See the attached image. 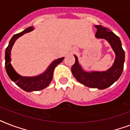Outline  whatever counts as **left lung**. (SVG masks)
Wrapping results in <instances>:
<instances>
[{
  "label": "left lung",
  "instance_id": "1",
  "mask_svg": "<svg viewBox=\"0 0 130 130\" xmlns=\"http://www.w3.org/2000/svg\"><path fill=\"white\" fill-rule=\"evenodd\" d=\"M97 29L95 36L97 38L106 40L115 53V59L113 65L105 71L87 72L79 65L77 57L74 55L75 62L71 67V72L75 78L86 86L103 90L111 86L121 76L125 61V52L121 46V40L109 28L95 25Z\"/></svg>",
  "mask_w": 130,
  "mask_h": 130
}]
</instances>
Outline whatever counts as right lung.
I'll use <instances>...</instances> for the list:
<instances>
[{
	"instance_id": "right-lung-1",
	"label": "right lung",
	"mask_w": 130,
	"mask_h": 130,
	"mask_svg": "<svg viewBox=\"0 0 130 130\" xmlns=\"http://www.w3.org/2000/svg\"><path fill=\"white\" fill-rule=\"evenodd\" d=\"M34 29L33 26L27 27L20 33L17 34L13 36L11 38V40L9 41V45L5 51V69L7 74L10 77V79L15 82L16 85L20 87L21 89L26 92H31V91H38L40 90L46 88L50 84L52 81L53 76V72L55 67L58 64L61 63L64 59V57L60 58V59H56L49 65L48 67L44 72L37 76L34 77H23L19 75L16 71L14 70L13 67L11 64V49L13 44L16 41V40L21 36H23L24 34L27 32H30L31 31Z\"/></svg>"
}]
</instances>
